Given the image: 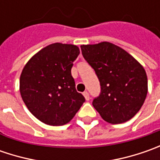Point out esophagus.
<instances>
[{
    "instance_id": "esophagus-1",
    "label": "esophagus",
    "mask_w": 160,
    "mask_h": 160,
    "mask_svg": "<svg viewBox=\"0 0 160 160\" xmlns=\"http://www.w3.org/2000/svg\"><path fill=\"white\" fill-rule=\"evenodd\" d=\"M83 94V96H84V98H85V100H86V101H90V95L88 92H84Z\"/></svg>"
}]
</instances>
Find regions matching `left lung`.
<instances>
[{"label":"left lung","instance_id":"obj_1","mask_svg":"<svg viewBox=\"0 0 160 160\" xmlns=\"http://www.w3.org/2000/svg\"><path fill=\"white\" fill-rule=\"evenodd\" d=\"M81 50L101 84V93L92 106L108 123L115 125L131 119L141 109L148 92L143 67L108 42L81 45Z\"/></svg>","mask_w":160,"mask_h":160}]
</instances>
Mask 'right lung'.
<instances>
[{
  "instance_id": "1",
  "label": "right lung",
  "mask_w": 160,
  "mask_h": 160,
  "mask_svg": "<svg viewBox=\"0 0 160 160\" xmlns=\"http://www.w3.org/2000/svg\"><path fill=\"white\" fill-rule=\"evenodd\" d=\"M77 45L52 43L34 55L24 67L19 91L29 111L50 126L68 123L85 102L71 75L79 55Z\"/></svg>"
}]
</instances>
